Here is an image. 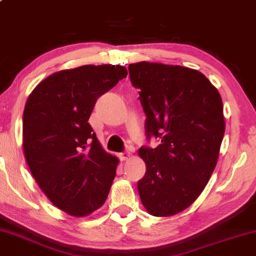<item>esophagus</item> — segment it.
Listing matches in <instances>:
<instances>
[{"label": "esophagus", "mask_w": 256, "mask_h": 256, "mask_svg": "<svg viewBox=\"0 0 256 256\" xmlns=\"http://www.w3.org/2000/svg\"><path fill=\"white\" fill-rule=\"evenodd\" d=\"M130 156H132V154L129 152H122V153L119 154V158H120L121 161H126V160H128L129 158H130Z\"/></svg>", "instance_id": "1"}]
</instances>
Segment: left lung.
Instances as JSON below:
<instances>
[{
  "label": "left lung",
  "mask_w": 256,
  "mask_h": 256,
  "mask_svg": "<svg viewBox=\"0 0 256 256\" xmlns=\"http://www.w3.org/2000/svg\"><path fill=\"white\" fill-rule=\"evenodd\" d=\"M128 70L140 90L146 140L161 142L140 148L146 164L137 182L140 200L152 216L177 214L198 198L216 166L224 134L222 100L198 70L145 61Z\"/></svg>",
  "instance_id": "left-lung-1"
}]
</instances>
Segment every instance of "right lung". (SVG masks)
I'll return each instance as SVG.
<instances>
[{"label": "right lung", "mask_w": 256, "mask_h": 256, "mask_svg": "<svg viewBox=\"0 0 256 256\" xmlns=\"http://www.w3.org/2000/svg\"><path fill=\"white\" fill-rule=\"evenodd\" d=\"M120 66L58 71L32 92L24 111V152L40 190L61 210L85 216L106 202L118 158L88 124L96 100L127 77Z\"/></svg>", "instance_id": "right-lung-1"}]
</instances>
